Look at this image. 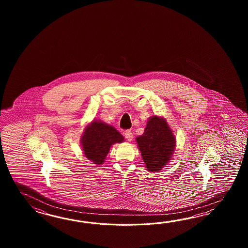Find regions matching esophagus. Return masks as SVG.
Segmentation results:
<instances>
[{
	"instance_id": "1",
	"label": "esophagus",
	"mask_w": 248,
	"mask_h": 248,
	"mask_svg": "<svg viewBox=\"0 0 248 248\" xmlns=\"http://www.w3.org/2000/svg\"><path fill=\"white\" fill-rule=\"evenodd\" d=\"M124 137L129 142L133 140V134H132V132L130 130H126V131L124 132Z\"/></svg>"
}]
</instances>
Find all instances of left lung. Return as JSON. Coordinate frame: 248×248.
Here are the masks:
<instances>
[{
    "label": "left lung",
    "mask_w": 248,
    "mask_h": 248,
    "mask_svg": "<svg viewBox=\"0 0 248 248\" xmlns=\"http://www.w3.org/2000/svg\"><path fill=\"white\" fill-rule=\"evenodd\" d=\"M136 140L145 168L153 173L163 169L175 151L173 131L167 121L157 115L149 119L143 134Z\"/></svg>",
    "instance_id": "1"
}]
</instances>
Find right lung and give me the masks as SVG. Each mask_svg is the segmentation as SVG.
<instances>
[{
    "mask_svg": "<svg viewBox=\"0 0 248 248\" xmlns=\"http://www.w3.org/2000/svg\"><path fill=\"white\" fill-rule=\"evenodd\" d=\"M123 141L124 137L114 126L95 120L85 127L80 138L85 157L96 166L105 162L112 144Z\"/></svg>",
    "mask_w": 248,
    "mask_h": 248,
    "instance_id": "right-lung-1",
    "label": "right lung"
}]
</instances>
